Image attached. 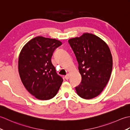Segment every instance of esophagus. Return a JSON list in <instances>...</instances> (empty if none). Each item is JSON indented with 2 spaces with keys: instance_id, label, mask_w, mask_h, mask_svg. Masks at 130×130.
I'll list each match as a JSON object with an SVG mask.
<instances>
[{
  "instance_id": "1",
  "label": "esophagus",
  "mask_w": 130,
  "mask_h": 130,
  "mask_svg": "<svg viewBox=\"0 0 130 130\" xmlns=\"http://www.w3.org/2000/svg\"><path fill=\"white\" fill-rule=\"evenodd\" d=\"M69 77H70V75H69V74H67V75H65V79H67V80H68L69 79Z\"/></svg>"
}]
</instances>
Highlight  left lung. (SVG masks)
Wrapping results in <instances>:
<instances>
[{
    "mask_svg": "<svg viewBox=\"0 0 130 130\" xmlns=\"http://www.w3.org/2000/svg\"><path fill=\"white\" fill-rule=\"evenodd\" d=\"M78 62L82 82L75 87L78 95L85 99L96 97L108 82L113 60L107 44L96 36L84 33L68 40Z\"/></svg>",
    "mask_w": 130,
    "mask_h": 130,
    "instance_id": "8db88e82",
    "label": "left lung"
}]
</instances>
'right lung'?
<instances>
[{"instance_id":"1","label":"right lung","mask_w":130,"mask_h":130,"mask_svg":"<svg viewBox=\"0 0 130 130\" xmlns=\"http://www.w3.org/2000/svg\"><path fill=\"white\" fill-rule=\"evenodd\" d=\"M61 41L42 36L29 41L19 54L18 71L26 89L40 100H48L56 95L63 79L51 62L54 50Z\"/></svg>"}]
</instances>
